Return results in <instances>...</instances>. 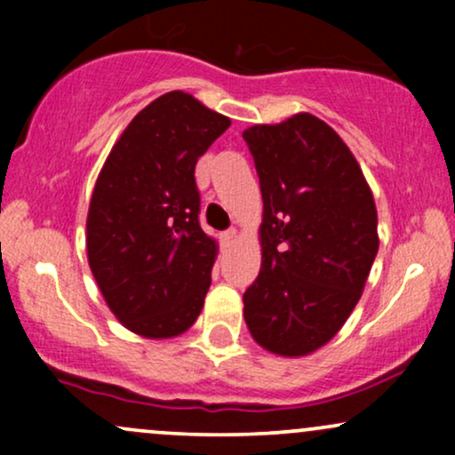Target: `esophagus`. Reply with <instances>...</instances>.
Here are the masks:
<instances>
[{
    "mask_svg": "<svg viewBox=\"0 0 455 455\" xmlns=\"http://www.w3.org/2000/svg\"><path fill=\"white\" fill-rule=\"evenodd\" d=\"M222 239L224 242H235V239H237V228H228V231L222 235Z\"/></svg>",
    "mask_w": 455,
    "mask_h": 455,
    "instance_id": "obj_1",
    "label": "esophagus"
}]
</instances>
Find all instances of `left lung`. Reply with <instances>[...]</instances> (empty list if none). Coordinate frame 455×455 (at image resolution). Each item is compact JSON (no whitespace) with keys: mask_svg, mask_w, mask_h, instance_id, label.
<instances>
[{"mask_svg":"<svg viewBox=\"0 0 455 455\" xmlns=\"http://www.w3.org/2000/svg\"><path fill=\"white\" fill-rule=\"evenodd\" d=\"M263 195L259 278L243 318L265 351L315 353L340 331L379 252L377 205L353 151L310 113L243 130Z\"/></svg>","mask_w":455,"mask_h":455,"instance_id":"obj_1","label":"left lung"}]
</instances>
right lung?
Returning <instances> with one entry per match:
<instances>
[{
	"mask_svg": "<svg viewBox=\"0 0 455 455\" xmlns=\"http://www.w3.org/2000/svg\"><path fill=\"white\" fill-rule=\"evenodd\" d=\"M228 126L169 92L134 115L98 175L87 260L107 306L139 336L175 338L201 315L218 243L198 224L195 166Z\"/></svg>",
	"mask_w": 455,
	"mask_h": 455,
	"instance_id": "right-lung-1",
	"label": "right lung"
}]
</instances>
